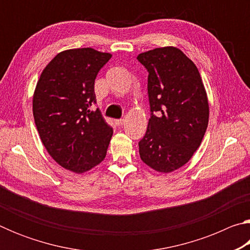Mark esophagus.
<instances>
[{"mask_svg":"<svg viewBox=\"0 0 250 250\" xmlns=\"http://www.w3.org/2000/svg\"><path fill=\"white\" fill-rule=\"evenodd\" d=\"M115 122H116V125H117L118 126H120V125L125 124V119H117V120H115Z\"/></svg>","mask_w":250,"mask_h":250,"instance_id":"esophagus-1","label":"esophagus"}]
</instances>
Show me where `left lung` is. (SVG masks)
Segmentation results:
<instances>
[{
  "mask_svg": "<svg viewBox=\"0 0 250 250\" xmlns=\"http://www.w3.org/2000/svg\"><path fill=\"white\" fill-rule=\"evenodd\" d=\"M137 59L149 73L151 111L139 153L153 170L170 173L201 146L209 116L206 90L197 67L179 48H154Z\"/></svg>",
  "mask_w": 250,
  "mask_h": 250,
  "instance_id": "8db88e82",
  "label": "left lung"
}]
</instances>
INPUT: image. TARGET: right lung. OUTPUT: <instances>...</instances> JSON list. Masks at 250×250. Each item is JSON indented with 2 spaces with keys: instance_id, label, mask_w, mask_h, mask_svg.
<instances>
[{
  "instance_id": "1",
  "label": "right lung",
  "mask_w": 250,
  "mask_h": 250,
  "mask_svg": "<svg viewBox=\"0 0 250 250\" xmlns=\"http://www.w3.org/2000/svg\"><path fill=\"white\" fill-rule=\"evenodd\" d=\"M112 55L94 48L57 54L42 71L33 115L49 155L67 170L83 173L104 161L113 130L96 104L95 79Z\"/></svg>"
}]
</instances>
